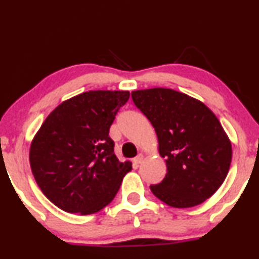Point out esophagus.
<instances>
[{
	"instance_id": "1",
	"label": "esophagus",
	"mask_w": 259,
	"mask_h": 259,
	"mask_svg": "<svg viewBox=\"0 0 259 259\" xmlns=\"http://www.w3.org/2000/svg\"><path fill=\"white\" fill-rule=\"evenodd\" d=\"M143 159H145V157H143V154H139L138 157H136L135 159H134V163H135V164H141L142 161H143Z\"/></svg>"
}]
</instances>
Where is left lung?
Masks as SVG:
<instances>
[{
  "instance_id": "1",
  "label": "left lung",
  "mask_w": 259,
  "mask_h": 259,
  "mask_svg": "<svg viewBox=\"0 0 259 259\" xmlns=\"http://www.w3.org/2000/svg\"><path fill=\"white\" fill-rule=\"evenodd\" d=\"M132 98L158 138L167 172L151 191L171 207H193L222 186L232 161V143L206 105L174 89L135 90Z\"/></svg>"
}]
</instances>
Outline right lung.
<instances>
[{
	"mask_svg": "<svg viewBox=\"0 0 259 259\" xmlns=\"http://www.w3.org/2000/svg\"><path fill=\"white\" fill-rule=\"evenodd\" d=\"M123 90H90L61 102L46 118L30 147V165L43 194L70 213L102 210L133 169L120 163L108 136L129 100Z\"/></svg>",
	"mask_w": 259,
	"mask_h": 259,
	"instance_id": "right-lung-1",
	"label": "right lung"
}]
</instances>
